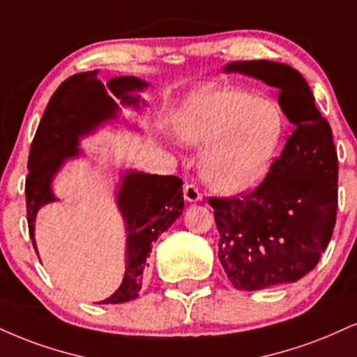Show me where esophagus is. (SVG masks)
<instances>
[{
    "instance_id": "esophagus-1",
    "label": "esophagus",
    "mask_w": 357,
    "mask_h": 357,
    "mask_svg": "<svg viewBox=\"0 0 357 357\" xmlns=\"http://www.w3.org/2000/svg\"><path fill=\"white\" fill-rule=\"evenodd\" d=\"M183 192H184V199L190 201V203H197V201L203 199V195H201L199 190H197V186H195V184H186Z\"/></svg>"
}]
</instances>
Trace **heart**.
Returning <instances> with one entry per match:
<instances>
[{"label":"heart","mask_w":357,"mask_h":357,"mask_svg":"<svg viewBox=\"0 0 357 357\" xmlns=\"http://www.w3.org/2000/svg\"><path fill=\"white\" fill-rule=\"evenodd\" d=\"M176 130L184 143L208 148L206 183L222 195H238L268 173L284 132V116L271 100L243 89L204 86L184 100Z\"/></svg>","instance_id":"1"}]
</instances>
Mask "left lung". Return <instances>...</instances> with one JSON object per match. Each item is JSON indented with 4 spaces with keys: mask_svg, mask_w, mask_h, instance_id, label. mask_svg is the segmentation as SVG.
Listing matches in <instances>:
<instances>
[{
    "mask_svg": "<svg viewBox=\"0 0 357 357\" xmlns=\"http://www.w3.org/2000/svg\"><path fill=\"white\" fill-rule=\"evenodd\" d=\"M225 71L278 88L279 106L294 131L259 186L239 197H209L220 231L218 256L236 289L294 282L316 268L336 225L333 131L294 68L261 59L229 63Z\"/></svg>",
    "mask_w": 357,
    "mask_h": 357,
    "instance_id": "obj_1",
    "label": "left lung"
}]
</instances>
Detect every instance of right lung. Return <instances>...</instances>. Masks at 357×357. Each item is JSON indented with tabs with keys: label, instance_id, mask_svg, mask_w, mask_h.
Returning a JSON list of instances; mask_svg holds the SVG:
<instances>
[{
	"label": "right lung",
	"instance_id": "obj_1",
	"mask_svg": "<svg viewBox=\"0 0 357 357\" xmlns=\"http://www.w3.org/2000/svg\"><path fill=\"white\" fill-rule=\"evenodd\" d=\"M96 76L98 70L78 73L63 81L51 96L34 135L24 186L28 227L34 249L36 214L41 206L56 201L51 183L64 161L81 153L79 137L118 116L119 108L113 94L124 106H132L135 109L139 105L144 106L137 93L148 86L146 81L135 76H118L102 84ZM116 201L128 233L126 271L121 286L101 304L128 303L139 296L153 243L183 214V179L178 176L126 171Z\"/></svg>",
	"mask_w": 357,
	"mask_h": 357
}]
</instances>
